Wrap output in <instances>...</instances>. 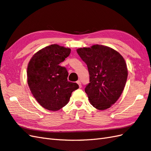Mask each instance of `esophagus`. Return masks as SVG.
<instances>
[{"label": "esophagus", "mask_w": 151, "mask_h": 151, "mask_svg": "<svg viewBox=\"0 0 151 151\" xmlns=\"http://www.w3.org/2000/svg\"><path fill=\"white\" fill-rule=\"evenodd\" d=\"M76 83L78 84V86H79V87H82V85H81V82H80V80H78V81L76 82Z\"/></svg>", "instance_id": "34e87169"}]
</instances>
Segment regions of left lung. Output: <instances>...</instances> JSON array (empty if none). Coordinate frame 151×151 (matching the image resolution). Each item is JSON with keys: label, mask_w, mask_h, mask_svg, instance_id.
Wrapping results in <instances>:
<instances>
[{"label": "left lung", "mask_w": 151, "mask_h": 151, "mask_svg": "<svg viewBox=\"0 0 151 151\" xmlns=\"http://www.w3.org/2000/svg\"><path fill=\"white\" fill-rule=\"evenodd\" d=\"M88 68L90 83L85 88L90 104L99 110L109 108L123 92L128 70L124 57L102 45L76 50Z\"/></svg>", "instance_id": "left-lung-1"}]
</instances>
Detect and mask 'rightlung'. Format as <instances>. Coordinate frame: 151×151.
<instances>
[{
	"mask_svg": "<svg viewBox=\"0 0 151 151\" xmlns=\"http://www.w3.org/2000/svg\"><path fill=\"white\" fill-rule=\"evenodd\" d=\"M71 49L51 44L35 53L28 63L27 83L31 93L42 107L49 111L60 109L69 102L76 83L68 81V72L60 64Z\"/></svg>",
	"mask_w": 151,
	"mask_h": 151,
	"instance_id": "1",
	"label": "right lung"
}]
</instances>
